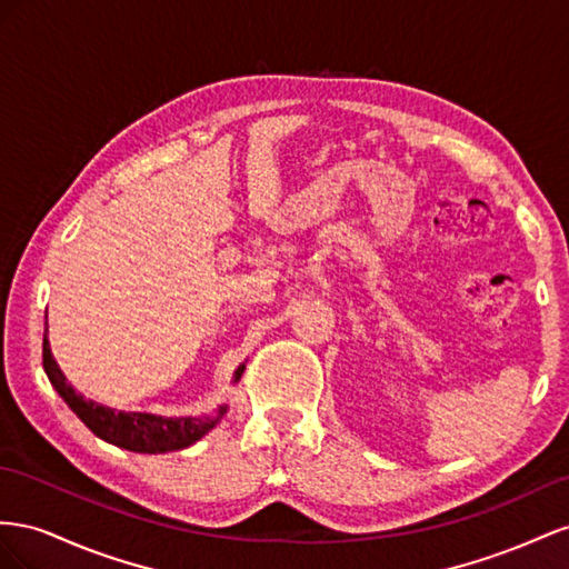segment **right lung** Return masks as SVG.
<instances>
[{"label":"right lung","mask_w":569,"mask_h":569,"mask_svg":"<svg viewBox=\"0 0 569 569\" xmlns=\"http://www.w3.org/2000/svg\"><path fill=\"white\" fill-rule=\"evenodd\" d=\"M42 367L47 379L57 388V393L63 398V402L69 405L78 415V419L83 421L94 436H100L107 443L133 452H150V456H157V452L183 450L194 441H200L209 429H214L219 425V419L226 415V410H229L226 405H221L214 415L204 417H159L148 412H117L94 400H86L83 396L76 393V388L61 375V369L52 357L47 331L42 340ZM242 371H246V365H240L236 369L233 381L242 377Z\"/></svg>","instance_id":"1"}]
</instances>
